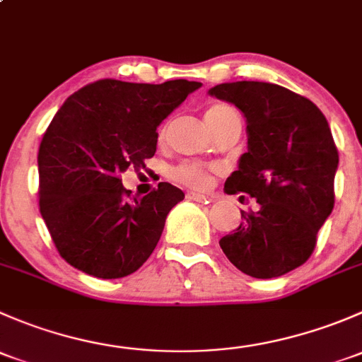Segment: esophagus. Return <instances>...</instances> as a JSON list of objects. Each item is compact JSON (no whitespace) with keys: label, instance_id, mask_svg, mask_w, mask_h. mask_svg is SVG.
I'll return each instance as SVG.
<instances>
[{"label":"esophagus","instance_id":"esophagus-1","mask_svg":"<svg viewBox=\"0 0 362 362\" xmlns=\"http://www.w3.org/2000/svg\"><path fill=\"white\" fill-rule=\"evenodd\" d=\"M187 198L192 199V202H198V203L211 202V196L202 194V192H187Z\"/></svg>","mask_w":362,"mask_h":362}]
</instances>
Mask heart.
<instances>
[{
    "mask_svg": "<svg viewBox=\"0 0 362 362\" xmlns=\"http://www.w3.org/2000/svg\"><path fill=\"white\" fill-rule=\"evenodd\" d=\"M236 110L233 107H229V105L215 103L211 105V107H208V110L204 112V120H206V124H215ZM164 131H166V127H160L159 129L160 136L164 134ZM170 177L173 178L175 182H178V184L187 185V187H192V189L206 187L211 180L210 171H208L206 168H203L202 164H194V163L178 164V166H175L173 170H171Z\"/></svg>",
    "mask_w": 362,
    "mask_h": 362,
    "instance_id": "b5f03b06",
    "label": "heart"
}]
</instances>
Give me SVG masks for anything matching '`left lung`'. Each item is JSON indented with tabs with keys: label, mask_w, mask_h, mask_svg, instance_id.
<instances>
[{
	"label": "left lung",
	"mask_w": 362,
	"mask_h": 362,
	"mask_svg": "<svg viewBox=\"0 0 362 362\" xmlns=\"http://www.w3.org/2000/svg\"><path fill=\"white\" fill-rule=\"evenodd\" d=\"M210 94L247 119L249 151L226 180V192H245L259 203L257 211H242L221 249L254 279L286 275L308 261L333 211L338 148L329 124L308 98L276 83H221Z\"/></svg>",
	"instance_id": "1"
}]
</instances>
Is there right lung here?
<instances>
[{
  "mask_svg": "<svg viewBox=\"0 0 362 362\" xmlns=\"http://www.w3.org/2000/svg\"><path fill=\"white\" fill-rule=\"evenodd\" d=\"M199 82L131 83L103 78L64 101L38 151L40 214L61 257L98 279H122L154 252L166 215L184 192L168 182L141 199L122 173L145 168L158 126Z\"/></svg>",
  "mask_w": 362,
  "mask_h": 362,
  "instance_id": "obj_1",
  "label": "right lung"
}]
</instances>
